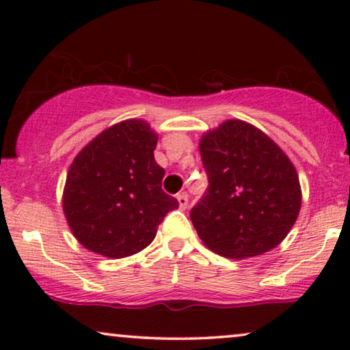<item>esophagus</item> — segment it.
<instances>
[{"label": "esophagus", "mask_w": 350, "mask_h": 350, "mask_svg": "<svg viewBox=\"0 0 350 350\" xmlns=\"http://www.w3.org/2000/svg\"><path fill=\"white\" fill-rule=\"evenodd\" d=\"M176 200H178V205L181 210H185L186 207H188V194L186 193H180L178 196H176Z\"/></svg>", "instance_id": "34e87169"}]
</instances>
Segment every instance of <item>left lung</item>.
<instances>
[{
	"instance_id": "left-lung-1",
	"label": "left lung",
	"mask_w": 350,
	"mask_h": 350,
	"mask_svg": "<svg viewBox=\"0 0 350 350\" xmlns=\"http://www.w3.org/2000/svg\"><path fill=\"white\" fill-rule=\"evenodd\" d=\"M208 188L191 208L204 245L243 260L272 250L293 228L301 208L298 172L265 132L228 119L199 142Z\"/></svg>"
}]
</instances>
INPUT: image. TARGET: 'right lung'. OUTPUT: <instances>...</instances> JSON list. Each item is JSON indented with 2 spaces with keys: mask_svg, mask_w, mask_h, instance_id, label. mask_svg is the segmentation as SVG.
<instances>
[{
  "mask_svg": "<svg viewBox=\"0 0 350 350\" xmlns=\"http://www.w3.org/2000/svg\"><path fill=\"white\" fill-rule=\"evenodd\" d=\"M157 133L143 119L105 129L71 162L64 213L81 245L107 258H126L154 241L178 200L162 191L154 159Z\"/></svg>",
  "mask_w": 350,
  "mask_h": 350,
  "instance_id": "right-lung-1",
  "label": "right lung"
}]
</instances>
